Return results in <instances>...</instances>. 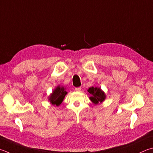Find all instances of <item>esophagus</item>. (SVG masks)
Returning a JSON list of instances; mask_svg holds the SVG:
<instances>
[{
  "mask_svg": "<svg viewBox=\"0 0 153 153\" xmlns=\"http://www.w3.org/2000/svg\"><path fill=\"white\" fill-rule=\"evenodd\" d=\"M81 88L80 87H78V88H75V90L76 91H79L80 90H81Z\"/></svg>",
  "mask_w": 153,
  "mask_h": 153,
  "instance_id": "1",
  "label": "esophagus"
}]
</instances>
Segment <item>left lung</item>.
<instances>
[{
	"instance_id": "8db88e82",
	"label": "left lung",
	"mask_w": 153,
	"mask_h": 153,
	"mask_svg": "<svg viewBox=\"0 0 153 153\" xmlns=\"http://www.w3.org/2000/svg\"><path fill=\"white\" fill-rule=\"evenodd\" d=\"M88 91L91 95L90 99L94 104H97L99 102H102L105 100V95L100 88L91 87L88 89Z\"/></svg>"
}]
</instances>
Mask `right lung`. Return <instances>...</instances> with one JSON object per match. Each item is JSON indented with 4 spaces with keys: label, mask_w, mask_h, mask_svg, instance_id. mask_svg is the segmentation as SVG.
Returning <instances> with one entry per match:
<instances>
[{
    "label": "right lung",
    "mask_w": 153,
    "mask_h": 153,
    "mask_svg": "<svg viewBox=\"0 0 153 153\" xmlns=\"http://www.w3.org/2000/svg\"><path fill=\"white\" fill-rule=\"evenodd\" d=\"M66 94H67V91L65 90L64 88L57 86L50 96L49 101L52 104L58 106L62 104Z\"/></svg>",
    "instance_id": "right-lung-1"
}]
</instances>
